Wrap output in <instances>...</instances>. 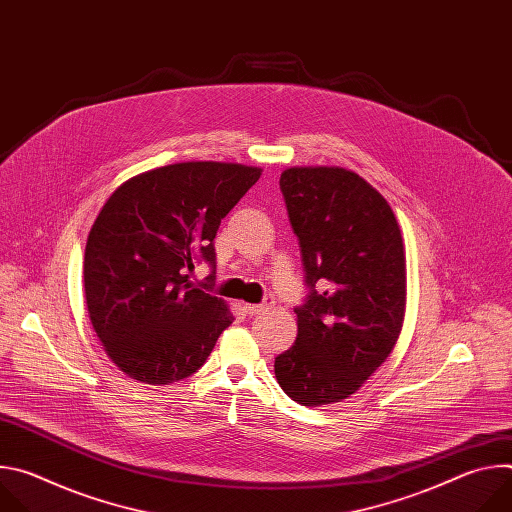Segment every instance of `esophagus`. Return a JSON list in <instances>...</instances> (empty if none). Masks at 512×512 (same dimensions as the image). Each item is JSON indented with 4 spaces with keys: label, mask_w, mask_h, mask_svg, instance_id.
Returning a JSON list of instances; mask_svg holds the SVG:
<instances>
[{
    "label": "esophagus",
    "mask_w": 512,
    "mask_h": 512,
    "mask_svg": "<svg viewBox=\"0 0 512 512\" xmlns=\"http://www.w3.org/2000/svg\"><path fill=\"white\" fill-rule=\"evenodd\" d=\"M271 304H273V300H265L263 304H245V312H247V316H257V314L269 310Z\"/></svg>",
    "instance_id": "esophagus-1"
}]
</instances>
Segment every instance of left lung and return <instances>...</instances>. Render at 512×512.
Listing matches in <instances>:
<instances>
[{
  "label": "left lung",
  "mask_w": 512,
  "mask_h": 512,
  "mask_svg": "<svg viewBox=\"0 0 512 512\" xmlns=\"http://www.w3.org/2000/svg\"><path fill=\"white\" fill-rule=\"evenodd\" d=\"M285 198L306 271L298 338L275 358L287 397L306 407L356 393L401 334L405 247L389 202L344 168H287Z\"/></svg>",
  "instance_id": "obj_1"
}]
</instances>
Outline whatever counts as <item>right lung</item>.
Masks as SVG:
<instances>
[{
  "mask_svg": "<svg viewBox=\"0 0 512 512\" xmlns=\"http://www.w3.org/2000/svg\"><path fill=\"white\" fill-rule=\"evenodd\" d=\"M259 176L243 164H172L129 178L101 208L85 249V300L127 377L145 385L190 377L235 320L188 271L196 261L214 271L216 231Z\"/></svg>",
  "mask_w": 512,
  "mask_h": 512,
  "instance_id": "obj_1",
  "label": "right lung"
}]
</instances>
